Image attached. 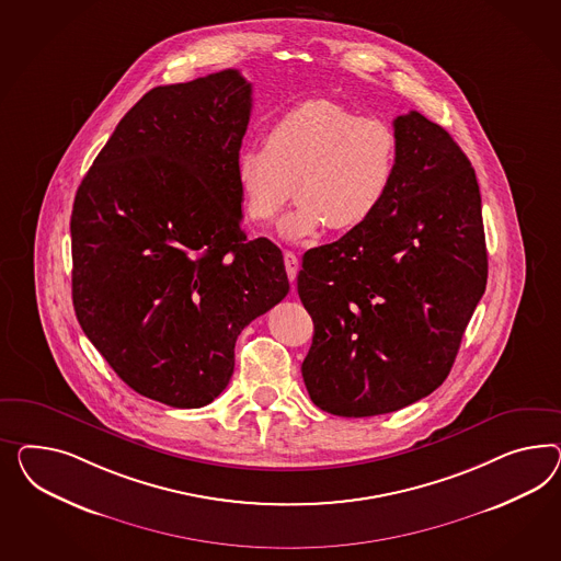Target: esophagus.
<instances>
[{"label": "esophagus", "mask_w": 561, "mask_h": 561, "mask_svg": "<svg viewBox=\"0 0 561 561\" xmlns=\"http://www.w3.org/2000/svg\"><path fill=\"white\" fill-rule=\"evenodd\" d=\"M284 263H286V272H288L289 282H296V275L300 270V259L296 257V253L286 251L284 253Z\"/></svg>", "instance_id": "1"}]
</instances>
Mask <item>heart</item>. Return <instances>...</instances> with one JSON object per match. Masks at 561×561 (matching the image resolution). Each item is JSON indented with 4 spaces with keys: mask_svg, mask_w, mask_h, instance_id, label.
Segmentation results:
<instances>
[{
    "mask_svg": "<svg viewBox=\"0 0 561 561\" xmlns=\"http://www.w3.org/2000/svg\"><path fill=\"white\" fill-rule=\"evenodd\" d=\"M398 173L390 122L359 116L333 100H306L267 126L263 149H242L234 163L242 214L270 225L291 194L298 204L277 225L282 239L308 241L327 228L351 234L369 225Z\"/></svg>",
    "mask_w": 561,
    "mask_h": 561,
    "instance_id": "b5f03b06",
    "label": "heart"
}]
</instances>
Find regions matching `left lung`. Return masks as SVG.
Returning a JSON list of instances; mask_svg holds the SVG:
<instances>
[{
	"label": "left lung",
	"instance_id": "1",
	"mask_svg": "<svg viewBox=\"0 0 561 561\" xmlns=\"http://www.w3.org/2000/svg\"><path fill=\"white\" fill-rule=\"evenodd\" d=\"M398 173L362 230L308 251L298 294L314 322L302 378L336 416H376L435 392L488 279L482 197L439 124L394 121Z\"/></svg>",
	"mask_w": 561,
	"mask_h": 561
}]
</instances>
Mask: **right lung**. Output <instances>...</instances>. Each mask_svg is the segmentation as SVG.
Instances as JSON below:
<instances>
[{
	"label": "right lung",
	"mask_w": 561,
	"mask_h": 561,
	"mask_svg": "<svg viewBox=\"0 0 561 561\" xmlns=\"http://www.w3.org/2000/svg\"><path fill=\"white\" fill-rule=\"evenodd\" d=\"M251 83L225 69L145 93L77 190V320L118 378L173 409L225 390L242 329L289 291L282 251L247 241L234 163Z\"/></svg>",
	"instance_id": "add662e5"
}]
</instances>
